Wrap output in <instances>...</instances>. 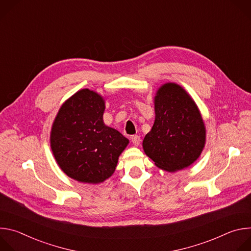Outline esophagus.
I'll list each match as a JSON object with an SVG mask.
<instances>
[{"label": "esophagus", "instance_id": "34e87169", "mask_svg": "<svg viewBox=\"0 0 251 251\" xmlns=\"http://www.w3.org/2000/svg\"><path fill=\"white\" fill-rule=\"evenodd\" d=\"M131 141H132V143H133V144H134L135 146H139V145H140V142H141L140 136H138V135L132 136V137H131Z\"/></svg>", "mask_w": 251, "mask_h": 251}]
</instances>
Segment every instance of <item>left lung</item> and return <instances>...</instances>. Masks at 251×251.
<instances>
[{
    "mask_svg": "<svg viewBox=\"0 0 251 251\" xmlns=\"http://www.w3.org/2000/svg\"><path fill=\"white\" fill-rule=\"evenodd\" d=\"M155 122L143 149L155 165L168 172L191 166L205 143L204 123L197 104L176 83H165L155 96Z\"/></svg>",
    "mask_w": 251,
    "mask_h": 251,
    "instance_id": "left-lung-1",
    "label": "left lung"
}]
</instances>
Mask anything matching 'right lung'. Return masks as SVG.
Returning <instances> with one entry per match:
<instances>
[{"mask_svg": "<svg viewBox=\"0 0 251 251\" xmlns=\"http://www.w3.org/2000/svg\"><path fill=\"white\" fill-rule=\"evenodd\" d=\"M104 98L81 89L60 107L50 133V147L59 168L81 183L104 182L115 171L129 140L103 122Z\"/></svg>", "mask_w": 251, "mask_h": 251, "instance_id": "add662e5", "label": "right lung"}]
</instances>
